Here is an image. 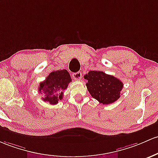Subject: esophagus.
<instances>
[{
	"instance_id": "obj_1",
	"label": "esophagus",
	"mask_w": 158,
	"mask_h": 158,
	"mask_svg": "<svg viewBox=\"0 0 158 158\" xmlns=\"http://www.w3.org/2000/svg\"><path fill=\"white\" fill-rule=\"evenodd\" d=\"M73 78L75 80H80L81 78H82V73L81 72H76L73 73Z\"/></svg>"
}]
</instances>
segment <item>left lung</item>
<instances>
[{
  "label": "left lung",
  "instance_id": "left-lung-1",
  "mask_svg": "<svg viewBox=\"0 0 158 158\" xmlns=\"http://www.w3.org/2000/svg\"><path fill=\"white\" fill-rule=\"evenodd\" d=\"M87 79L88 91L94 98L103 104H110L120 98L123 82L115 76L103 71L91 70L84 76Z\"/></svg>",
  "mask_w": 158,
  "mask_h": 158
}]
</instances>
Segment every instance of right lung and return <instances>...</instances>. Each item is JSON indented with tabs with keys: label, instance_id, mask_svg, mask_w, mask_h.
I'll list each match as a JSON object with an SVG mask.
<instances>
[{
	"label": "right lung",
	"instance_id": "1",
	"mask_svg": "<svg viewBox=\"0 0 158 158\" xmlns=\"http://www.w3.org/2000/svg\"><path fill=\"white\" fill-rule=\"evenodd\" d=\"M70 73L67 70L52 71L46 77V80L40 83L39 93L44 96L43 101L55 105L63 98V91L67 88L71 82Z\"/></svg>",
	"mask_w": 158,
	"mask_h": 158
}]
</instances>
